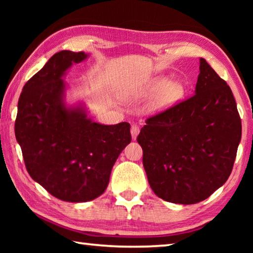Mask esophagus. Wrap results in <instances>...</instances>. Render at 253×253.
Listing matches in <instances>:
<instances>
[{"instance_id":"obj_1","label":"esophagus","mask_w":253,"mask_h":253,"mask_svg":"<svg viewBox=\"0 0 253 253\" xmlns=\"http://www.w3.org/2000/svg\"><path fill=\"white\" fill-rule=\"evenodd\" d=\"M130 132H131L132 139L135 140L137 138V136H138V134H139V127H138V125H136V124H134V125H131Z\"/></svg>"}]
</instances>
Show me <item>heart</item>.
Instances as JSON below:
<instances>
[{
    "instance_id": "1",
    "label": "heart",
    "mask_w": 253,
    "mask_h": 253,
    "mask_svg": "<svg viewBox=\"0 0 253 253\" xmlns=\"http://www.w3.org/2000/svg\"><path fill=\"white\" fill-rule=\"evenodd\" d=\"M183 92V88L181 84L176 83H172L166 78H158L152 81V84L148 85L146 90L144 92V96H155L160 93L157 97L156 106L165 107L172 104L176 99L181 97Z\"/></svg>"
}]
</instances>
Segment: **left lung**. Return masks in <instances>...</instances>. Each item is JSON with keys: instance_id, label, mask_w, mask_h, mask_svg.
I'll return each mask as SVG.
<instances>
[{"instance_id": "8db88e82", "label": "left lung", "mask_w": 253, "mask_h": 253, "mask_svg": "<svg viewBox=\"0 0 253 253\" xmlns=\"http://www.w3.org/2000/svg\"><path fill=\"white\" fill-rule=\"evenodd\" d=\"M241 129L230 87L201 58L194 95L147 118L137 137L154 193L178 204L208 199L232 172Z\"/></svg>"}]
</instances>
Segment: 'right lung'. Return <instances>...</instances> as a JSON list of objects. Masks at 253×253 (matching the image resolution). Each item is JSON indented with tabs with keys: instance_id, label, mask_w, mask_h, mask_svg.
I'll list each match as a JSON object with an SVG mask.
<instances>
[{
	"instance_id": "right-lung-1",
	"label": "right lung",
	"mask_w": 253,
	"mask_h": 253,
	"mask_svg": "<svg viewBox=\"0 0 253 253\" xmlns=\"http://www.w3.org/2000/svg\"><path fill=\"white\" fill-rule=\"evenodd\" d=\"M87 57L68 50L53 54L24 84L15 119L30 176L66 202H87L104 193L115 162L131 140L128 123L102 125L83 105L67 106L62 77Z\"/></svg>"
}]
</instances>
